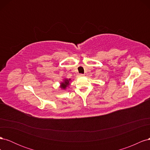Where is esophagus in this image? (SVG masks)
Returning <instances> with one entry per match:
<instances>
[{"instance_id": "1", "label": "esophagus", "mask_w": 150, "mask_h": 150, "mask_svg": "<svg viewBox=\"0 0 150 150\" xmlns=\"http://www.w3.org/2000/svg\"><path fill=\"white\" fill-rule=\"evenodd\" d=\"M79 78H81V77H83V76H84V74H78V76Z\"/></svg>"}]
</instances>
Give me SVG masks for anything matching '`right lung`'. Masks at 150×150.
Listing matches in <instances>:
<instances>
[{
    "instance_id": "add662e5",
    "label": "right lung",
    "mask_w": 150,
    "mask_h": 150,
    "mask_svg": "<svg viewBox=\"0 0 150 150\" xmlns=\"http://www.w3.org/2000/svg\"><path fill=\"white\" fill-rule=\"evenodd\" d=\"M71 81V79H67V78H64L62 79V81L60 83L59 88L62 90H66L67 88L69 87V84Z\"/></svg>"
}]
</instances>
